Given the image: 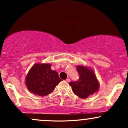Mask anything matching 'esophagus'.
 Wrapping results in <instances>:
<instances>
[{"mask_svg":"<svg viewBox=\"0 0 128 128\" xmlns=\"http://www.w3.org/2000/svg\"><path fill=\"white\" fill-rule=\"evenodd\" d=\"M66 82H70V78H67V79H66Z\"/></svg>","mask_w":128,"mask_h":128,"instance_id":"34e87169","label":"esophagus"}]
</instances>
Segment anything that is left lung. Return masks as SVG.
I'll use <instances>...</instances> for the list:
<instances>
[{
    "mask_svg": "<svg viewBox=\"0 0 128 128\" xmlns=\"http://www.w3.org/2000/svg\"><path fill=\"white\" fill-rule=\"evenodd\" d=\"M79 78L76 82H70L73 92L81 99H86L89 96L99 91L100 84L93 69L82 65L76 66Z\"/></svg>",
    "mask_w": 128,
    "mask_h": 128,
    "instance_id": "1",
    "label": "left lung"
}]
</instances>
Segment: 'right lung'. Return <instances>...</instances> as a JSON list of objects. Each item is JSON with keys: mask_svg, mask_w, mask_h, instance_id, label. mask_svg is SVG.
Instances as JSON below:
<instances>
[{"mask_svg": "<svg viewBox=\"0 0 128 128\" xmlns=\"http://www.w3.org/2000/svg\"><path fill=\"white\" fill-rule=\"evenodd\" d=\"M49 63H36L25 78V84L31 93L42 97L51 93L61 81L58 73Z\"/></svg>", "mask_w": 128, "mask_h": 128, "instance_id": "right-lung-1", "label": "right lung"}]
</instances>
